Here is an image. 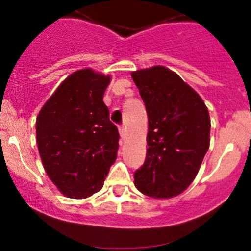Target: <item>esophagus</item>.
<instances>
[{
    "label": "esophagus",
    "mask_w": 251,
    "mask_h": 251,
    "mask_svg": "<svg viewBox=\"0 0 251 251\" xmlns=\"http://www.w3.org/2000/svg\"><path fill=\"white\" fill-rule=\"evenodd\" d=\"M119 132H120L121 138L125 137V132H126V130H125V127H124V126H119Z\"/></svg>",
    "instance_id": "1"
}]
</instances>
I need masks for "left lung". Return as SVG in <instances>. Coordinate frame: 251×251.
Returning <instances> with one entry per match:
<instances>
[{
    "label": "left lung",
    "instance_id": "obj_1",
    "mask_svg": "<svg viewBox=\"0 0 251 251\" xmlns=\"http://www.w3.org/2000/svg\"><path fill=\"white\" fill-rule=\"evenodd\" d=\"M148 114L146 160L135 171L138 191L178 196L193 182L210 143V116L201 96L164 67L131 74Z\"/></svg>",
    "mask_w": 251,
    "mask_h": 251
}]
</instances>
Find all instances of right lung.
<instances>
[{
	"instance_id": "add662e5",
	"label": "right lung",
	"mask_w": 251,
	"mask_h": 251,
	"mask_svg": "<svg viewBox=\"0 0 251 251\" xmlns=\"http://www.w3.org/2000/svg\"><path fill=\"white\" fill-rule=\"evenodd\" d=\"M109 76L82 69L65 78L36 119L42 164L69 198L100 191L119 149L118 127L109 120L103 95Z\"/></svg>"
}]
</instances>
